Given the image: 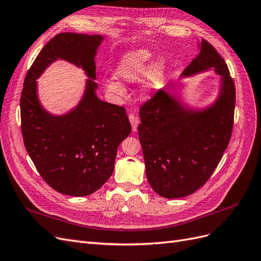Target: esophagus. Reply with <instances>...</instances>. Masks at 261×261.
Listing matches in <instances>:
<instances>
[{"label": "esophagus", "mask_w": 261, "mask_h": 261, "mask_svg": "<svg viewBox=\"0 0 261 261\" xmlns=\"http://www.w3.org/2000/svg\"><path fill=\"white\" fill-rule=\"evenodd\" d=\"M129 120L132 125V131L136 132L138 130V125L140 123V118L136 115H129Z\"/></svg>", "instance_id": "esophagus-1"}]
</instances>
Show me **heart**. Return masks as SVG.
Returning a JSON list of instances; mask_svg holds the SVG:
<instances>
[{
	"instance_id": "heart-1",
	"label": "heart",
	"mask_w": 261,
	"mask_h": 261,
	"mask_svg": "<svg viewBox=\"0 0 261 261\" xmlns=\"http://www.w3.org/2000/svg\"><path fill=\"white\" fill-rule=\"evenodd\" d=\"M153 54L146 49H136L126 52L119 60L115 70L117 79L126 83H136L145 77L150 87L159 84L166 71V61L163 58L152 60ZM107 91L118 96L124 93L123 85L116 79H107L105 81ZM148 93V92H147Z\"/></svg>"
}]
</instances>
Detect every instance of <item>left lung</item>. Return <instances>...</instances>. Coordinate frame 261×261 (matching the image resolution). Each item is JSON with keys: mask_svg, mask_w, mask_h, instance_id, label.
Instances as JSON below:
<instances>
[{"mask_svg": "<svg viewBox=\"0 0 261 261\" xmlns=\"http://www.w3.org/2000/svg\"><path fill=\"white\" fill-rule=\"evenodd\" d=\"M199 55L180 77L213 70L220 91L207 107L195 109L160 89L140 108L138 126L148 184L161 197H187L207 181L232 136L235 86L225 61L212 44L198 42Z\"/></svg>", "mask_w": 261, "mask_h": 261, "instance_id": "left-lung-1", "label": "left lung"}]
</instances>
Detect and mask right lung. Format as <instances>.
Masks as SVG:
<instances>
[{
	"mask_svg": "<svg viewBox=\"0 0 261 261\" xmlns=\"http://www.w3.org/2000/svg\"><path fill=\"white\" fill-rule=\"evenodd\" d=\"M102 40L100 35H57L37 56L21 91V133L27 153L43 180L63 195L84 197L98 190L114 172L119 144L131 132L124 107L96 95L95 57ZM57 60L82 67L89 77L77 107L60 116L42 107L35 81Z\"/></svg>",
	"mask_w": 261,
	"mask_h": 261,
	"instance_id": "1",
	"label": "right lung"
}]
</instances>
